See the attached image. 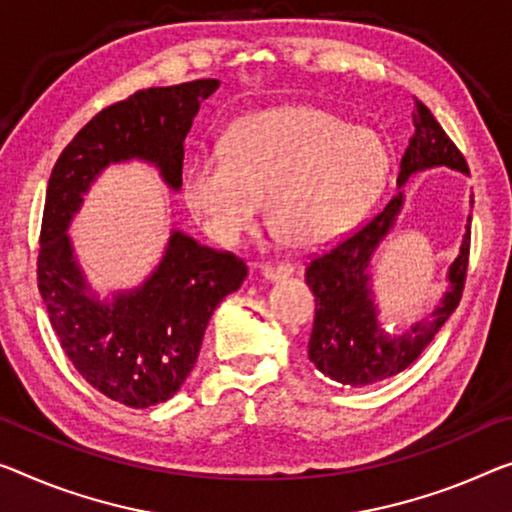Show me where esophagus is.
<instances>
[{
	"label": "esophagus",
	"instance_id": "esophagus-1",
	"mask_svg": "<svg viewBox=\"0 0 512 512\" xmlns=\"http://www.w3.org/2000/svg\"><path fill=\"white\" fill-rule=\"evenodd\" d=\"M293 272H295V267L290 263H283V261L261 265V274L267 281H283V279H288Z\"/></svg>",
	"mask_w": 512,
	"mask_h": 512
}]
</instances>
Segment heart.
Here are the masks:
<instances>
[{
  "label": "heart",
  "mask_w": 512,
  "mask_h": 512,
  "mask_svg": "<svg viewBox=\"0 0 512 512\" xmlns=\"http://www.w3.org/2000/svg\"><path fill=\"white\" fill-rule=\"evenodd\" d=\"M384 171L387 151L375 132L325 109L290 105L245 116L222 146L196 153L183 196L203 231L222 245L254 229L267 196L279 238L313 247L357 222Z\"/></svg>",
  "instance_id": "b5f03b06"
}]
</instances>
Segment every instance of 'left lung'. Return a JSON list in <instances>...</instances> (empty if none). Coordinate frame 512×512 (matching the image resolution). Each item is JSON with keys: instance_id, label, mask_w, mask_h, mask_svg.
Returning <instances> with one entry per match:
<instances>
[{"instance_id": "8db88e82", "label": "left lung", "mask_w": 512, "mask_h": 512, "mask_svg": "<svg viewBox=\"0 0 512 512\" xmlns=\"http://www.w3.org/2000/svg\"><path fill=\"white\" fill-rule=\"evenodd\" d=\"M412 123L414 135L400 160L398 185H403L414 171L439 167V164L469 174L465 155L419 98H414ZM400 206H403V194L393 196L387 206L368 217L355 231L320 254H313L306 263L304 277L316 295L309 359L329 380L350 384V387H366V384L405 371L421 357V352L428 348V343L460 304L469 270L471 224L462 240L460 256L455 258L448 272L451 288L432 318L419 322L398 338L384 336L377 327L375 304L368 288V263L375 247L393 226Z\"/></svg>"}]
</instances>
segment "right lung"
I'll return each instance as SVG.
<instances>
[{
    "label": "right lung",
    "instance_id": "add662e5",
    "mask_svg": "<svg viewBox=\"0 0 512 512\" xmlns=\"http://www.w3.org/2000/svg\"><path fill=\"white\" fill-rule=\"evenodd\" d=\"M219 86L194 80L153 86L98 112L61 151L47 183L38 290L61 348L86 382L128 407L164 403L183 387L199 357L212 313L247 277L231 251L203 247L174 233L160 267L144 286L100 304L84 293V277L66 235L70 217L102 169L141 157L167 183H183V141L199 105Z\"/></svg>",
    "mask_w": 512,
    "mask_h": 512
}]
</instances>
